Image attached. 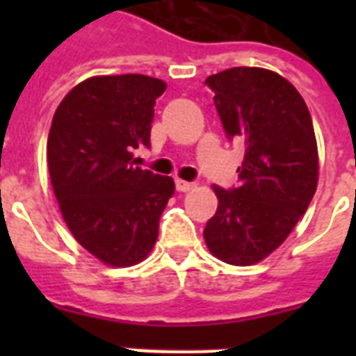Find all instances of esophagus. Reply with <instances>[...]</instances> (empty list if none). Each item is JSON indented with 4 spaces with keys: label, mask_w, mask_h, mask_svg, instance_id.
I'll return each instance as SVG.
<instances>
[{
    "label": "esophagus",
    "mask_w": 356,
    "mask_h": 356,
    "mask_svg": "<svg viewBox=\"0 0 356 356\" xmlns=\"http://www.w3.org/2000/svg\"><path fill=\"white\" fill-rule=\"evenodd\" d=\"M175 188H177L179 192H188V190L192 188V183L183 181V179H175Z\"/></svg>",
    "instance_id": "obj_1"
}]
</instances>
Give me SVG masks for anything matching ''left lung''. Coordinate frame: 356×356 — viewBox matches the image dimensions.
<instances>
[{"instance_id":"left-lung-1","label":"left lung","mask_w":356,"mask_h":356,"mask_svg":"<svg viewBox=\"0 0 356 356\" xmlns=\"http://www.w3.org/2000/svg\"><path fill=\"white\" fill-rule=\"evenodd\" d=\"M229 138L245 144L240 184L218 195L203 231L207 248L233 266H251L292 233L318 186V145L307 103L292 83L264 68L207 77Z\"/></svg>"}]
</instances>
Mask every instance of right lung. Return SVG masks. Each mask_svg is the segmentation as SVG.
Segmentation results:
<instances>
[{
	"label": "right lung",
	"instance_id": "obj_1",
	"mask_svg": "<svg viewBox=\"0 0 356 356\" xmlns=\"http://www.w3.org/2000/svg\"><path fill=\"white\" fill-rule=\"evenodd\" d=\"M166 83L140 74L99 75L66 94L47 136V168L75 240L108 266L138 264L159 236L172 177L134 166L149 147L155 99Z\"/></svg>",
	"mask_w": 356,
	"mask_h": 356
}]
</instances>
